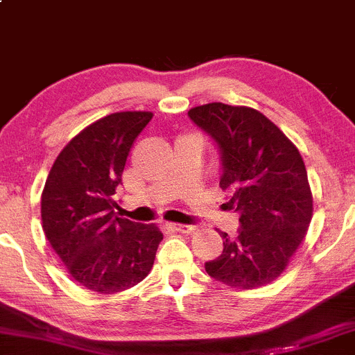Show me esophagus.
I'll return each instance as SVG.
<instances>
[{
  "label": "esophagus",
  "instance_id": "1",
  "mask_svg": "<svg viewBox=\"0 0 355 355\" xmlns=\"http://www.w3.org/2000/svg\"><path fill=\"white\" fill-rule=\"evenodd\" d=\"M171 227L174 228V230L181 232V234H193L194 230H196V225H184V223H171Z\"/></svg>",
  "mask_w": 355,
  "mask_h": 355
}]
</instances>
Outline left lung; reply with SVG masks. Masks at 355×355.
Returning <instances> with one entry per match:
<instances>
[{
	"mask_svg": "<svg viewBox=\"0 0 355 355\" xmlns=\"http://www.w3.org/2000/svg\"><path fill=\"white\" fill-rule=\"evenodd\" d=\"M188 115L222 152L225 208L239 213L235 237L220 232L223 250L205 264L213 279L239 289L272 283L306 235L313 198L295 144L249 106L208 103Z\"/></svg>",
	"mask_w": 355,
	"mask_h": 355,
	"instance_id": "1",
	"label": "left lung"
}]
</instances>
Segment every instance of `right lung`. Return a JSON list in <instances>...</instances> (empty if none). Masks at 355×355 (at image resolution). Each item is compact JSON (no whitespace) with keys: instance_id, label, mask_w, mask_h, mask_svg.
Instances as JSON below:
<instances>
[{"instance_id":"add662e5","label":"right lung","mask_w":355,"mask_h":355,"mask_svg":"<svg viewBox=\"0 0 355 355\" xmlns=\"http://www.w3.org/2000/svg\"><path fill=\"white\" fill-rule=\"evenodd\" d=\"M150 112L100 118L57 155L42 191V228L72 279L113 295L146 279L162 232L116 215V186Z\"/></svg>"}]
</instances>
